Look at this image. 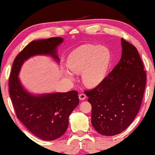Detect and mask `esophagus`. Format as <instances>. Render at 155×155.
I'll list each match as a JSON object with an SVG mask.
<instances>
[{"instance_id":"obj_1","label":"esophagus","mask_w":155,"mask_h":155,"mask_svg":"<svg viewBox=\"0 0 155 155\" xmlns=\"http://www.w3.org/2000/svg\"><path fill=\"white\" fill-rule=\"evenodd\" d=\"M78 97H79L80 100H84L86 98V95L84 94H80L78 95Z\"/></svg>"}]
</instances>
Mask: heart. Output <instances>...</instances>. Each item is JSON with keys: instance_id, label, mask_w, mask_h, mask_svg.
<instances>
[{"instance_id": "heart-1", "label": "heart", "mask_w": 155, "mask_h": 155, "mask_svg": "<svg viewBox=\"0 0 155 155\" xmlns=\"http://www.w3.org/2000/svg\"><path fill=\"white\" fill-rule=\"evenodd\" d=\"M110 52L106 47L96 45H84L70 53L67 66L74 73L82 72V80L85 85L94 87L104 79L110 64ZM69 79L74 78L71 72L64 70Z\"/></svg>"}]
</instances>
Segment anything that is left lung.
Here are the masks:
<instances>
[{
    "label": "left lung",
    "instance_id": "1",
    "mask_svg": "<svg viewBox=\"0 0 155 155\" xmlns=\"http://www.w3.org/2000/svg\"><path fill=\"white\" fill-rule=\"evenodd\" d=\"M119 62L102 83L85 91L91 105V124L104 136H115L128 127L142 104L146 83L137 49L121 38Z\"/></svg>",
    "mask_w": 155,
    "mask_h": 155
}]
</instances>
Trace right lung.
Here are the masks:
<instances>
[{
    "instance_id": "right-lung-1",
    "label": "right lung",
    "mask_w": 155,
    "mask_h": 155,
    "mask_svg": "<svg viewBox=\"0 0 155 155\" xmlns=\"http://www.w3.org/2000/svg\"><path fill=\"white\" fill-rule=\"evenodd\" d=\"M61 37L33 41L17 55L11 69L9 95L18 119L36 137L54 140L63 136L68 126L69 116L78 105V92L33 95L22 86L18 75L25 61L35 55H48L59 62L58 47Z\"/></svg>"
}]
</instances>
